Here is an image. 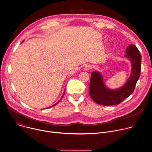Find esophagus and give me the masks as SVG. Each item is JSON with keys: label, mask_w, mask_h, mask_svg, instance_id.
<instances>
[{"label": "esophagus", "mask_w": 152, "mask_h": 152, "mask_svg": "<svg viewBox=\"0 0 152 152\" xmlns=\"http://www.w3.org/2000/svg\"><path fill=\"white\" fill-rule=\"evenodd\" d=\"M91 69H92V66H91V65H89V64L86 65V66H85V67H84V70H86V71L89 70Z\"/></svg>", "instance_id": "esophagus-1"}]
</instances>
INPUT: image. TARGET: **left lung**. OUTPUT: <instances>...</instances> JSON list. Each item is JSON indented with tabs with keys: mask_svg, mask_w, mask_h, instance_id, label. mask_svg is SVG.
<instances>
[{
	"mask_svg": "<svg viewBox=\"0 0 152 152\" xmlns=\"http://www.w3.org/2000/svg\"><path fill=\"white\" fill-rule=\"evenodd\" d=\"M125 57L131 63V72L126 83L121 88L112 89L107 88L100 72L91 73L89 93L94 102L103 106H113L121 103L133 92L141 72V56L134 45H130L126 49Z\"/></svg>",
	"mask_w": 152,
	"mask_h": 152,
	"instance_id": "obj_1",
	"label": "left lung"
}]
</instances>
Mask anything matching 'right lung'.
Masks as SVG:
<instances>
[{
    "instance_id": "add662e5",
    "label": "right lung",
    "mask_w": 152,
    "mask_h": 152,
    "mask_svg": "<svg viewBox=\"0 0 152 152\" xmlns=\"http://www.w3.org/2000/svg\"><path fill=\"white\" fill-rule=\"evenodd\" d=\"M22 43H23V42H22ZM64 93H65V92H64H64H63V95H62V96H61V99H60V100H59V101H58V103H56V104H54V105H53V106H50V107H53V106H56V104H58V103H59V102H60V100H61V98H63V96H64ZM49 107H48V108H49Z\"/></svg>"
}]
</instances>
